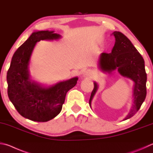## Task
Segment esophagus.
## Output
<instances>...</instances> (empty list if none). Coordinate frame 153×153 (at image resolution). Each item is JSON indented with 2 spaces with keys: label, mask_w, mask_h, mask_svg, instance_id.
<instances>
[{
  "label": "esophagus",
  "mask_w": 153,
  "mask_h": 153,
  "mask_svg": "<svg viewBox=\"0 0 153 153\" xmlns=\"http://www.w3.org/2000/svg\"><path fill=\"white\" fill-rule=\"evenodd\" d=\"M94 74V71L92 69H88V70L85 71L84 72V76H88V77H90L92 76Z\"/></svg>",
  "instance_id": "obj_1"
}]
</instances>
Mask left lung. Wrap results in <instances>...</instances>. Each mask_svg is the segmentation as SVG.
I'll return each instance as SVG.
<instances>
[{"label":"left lung","instance_id":"1","mask_svg":"<svg viewBox=\"0 0 153 153\" xmlns=\"http://www.w3.org/2000/svg\"><path fill=\"white\" fill-rule=\"evenodd\" d=\"M115 44L110 53H102L99 59V68L102 71L110 73L115 69L121 76L128 77L134 82L133 88V105L129 113L124 120L132 117L145 100L146 96V74L144 68V61L140 53L132 45L128 39L123 33L114 31ZM94 88L91 91L90 104L98 90V84L94 83Z\"/></svg>","mask_w":153,"mask_h":153}]
</instances>
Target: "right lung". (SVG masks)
Returning a JSON list of instances; mask_svg holds the SVG:
<instances>
[{"label":"right lung","instance_id":"1","mask_svg":"<svg viewBox=\"0 0 153 153\" xmlns=\"http://www.w3.org/2000/svg\"><path fill=\"white\" fill-rule=\"evenodd\" d=\"M61 35L54 31L33 33L15 52L7 71L8 96L10 102L24 118L36 122H48L60 113L66 94L77 84L73 77L46 88L32 82L29 77L30 55L37 42L58 39Z\"/></svg>","mask_w":153,"mask_h":153}]
</instances>
